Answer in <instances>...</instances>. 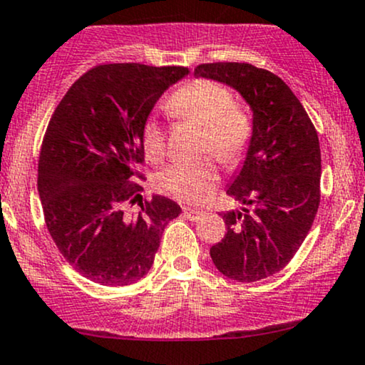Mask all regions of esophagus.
Returning <instances> with one entry per match:
<instances>
[{
	"instance_id": "esophagus-1",
	"label": "esophagus",
	"mask_w": 365,
	"mask_h": 365,
	"mask_svg": "<svg viewBox=\"0 0 365 365\" xmlns=\"http://www.w3.org/2000/svg\"><path fill=\"white\" fill-rule=\"evenodd\" d=\"M182 214H184V217H186V219L193 220V222H196V220H200V217L203 215L202 212H200V210H195V208H190V207L184 208Z\"/></svg>"
}]
</instances>
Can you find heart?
<instances>
[{
	"mask_svg": "<svg viewBox=\"0 0 365 365\" xmlns=\"http://www.w3.org/2000/svg\"><path fill=\"white\" fill-rule=\"evenodd\" d=\"M167 113L179 122L202 125L200 151L212 153L222 165L236 167L247 157L253 138V122L247 110L235 103L226 86L210 79H193L169 94ZM143 148L150 162L160 163L167 155L165 133L157 118H146L141 130ZM219 181L212 158L167 167L157 178L162 193L182 203L207 202Z\"/></svg>",
	"mask_w": 365,
	"mask_h": 365,
	"instance_id": "b5f03b06",
	"label": "heart"
}]
</instances>
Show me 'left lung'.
<instances>
[{
    "label": "left lung",
    "mask_w": 365,
    "mask_h": 365,
    "mask_svg": "<svg viewBox=\"0 0 365 365\" xmlns=\"http://www.w3.org/2000/svg\"><path fill=\"white\" fill-rule=\"evenodd\" d=\"M195 76L231 86L253 112V138L227 195V232L210 248L224 276L240 282L279 272L304 243L321 202V148L314 124L276 73L237 61L203 63Z\"/></svg>",
    "instance_id": "obj_1"
}]
</instances>
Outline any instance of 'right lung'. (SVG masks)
Masks as SVG:
<instances>
[{
	"instance_id": "obj_1",
	"label": "right lung",
	"mask_w": 365,
	"mask_h": 365,
	"mask_svg": "<svg viewBox=\"0 0 365 365\" xmlns=\"http://www.w3.org/2000/svg\"><path fill=\"white\" fill-rule=\"evenodd\" d=\"M186 67L98 65L71 86L53 113L39 155L38 191L46 227L65 260L103 286L145 277L162 232L181 207L141 198V130L158 98Z\"/></svg>"
}]
</instances>
